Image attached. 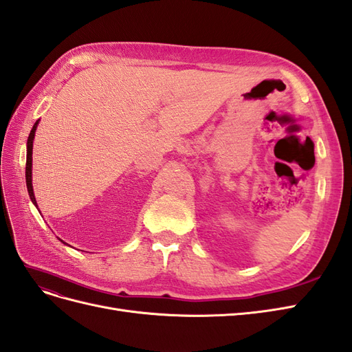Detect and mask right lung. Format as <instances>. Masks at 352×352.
I'll list each match as a JSON object with an SVG mask.
<instances>
[{
  "mask_svg": "<svg viewBox=\"0 0 352 352\" xmlns=\"http://www.w3.org/2000/svg\"><path fill=\"white\" fill-rule=\"evenodd\" d=\"M38 123H39V120H36L34 127H32V131H30L29 138H28V145H26L28 146L26 148V186H28V192H29L30 201L34 202L35 207H38V204H36L35 194H34V186H32V151H34V140H35V132H36Z\"/></svg>",
  "mask_w": 352,
  "mask_h": 352,
  "instance_id": "right-lung-1",
  "label": "right lung"
}]
</instances>
